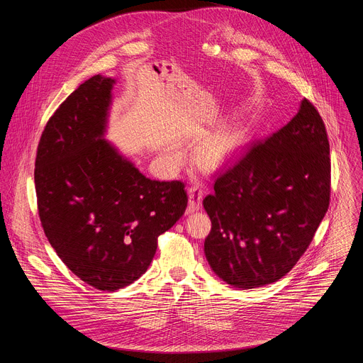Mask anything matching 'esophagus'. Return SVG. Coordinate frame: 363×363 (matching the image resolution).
<instances>
[{"label":"esophagus","mask_w":363,"mask_h":363,"mask_svg":"<svg viewBox=\"0 0 363 363\" xmlns=\"http://www.w3.org/2000/svg\"><path fill=\"white\" fill-rule=\"evenodd\" d=\"M189 203H188V213H195L201 208L202 203V189L199 186H191L188 189Z\"/></svg>","instance_id":"esophagus-1"}]
</instances>
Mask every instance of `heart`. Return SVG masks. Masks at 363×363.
<instances>
[{
    "mask_svg": "<svg viewBox=\"0 0 363 363\" xmlns=\"http://www.w3.org/2000/svg\"><path fill=\"white\" fill-rule=\"evenodd\" d=\"M248 142V130L241 126H233L223 133L206 140L198 153V161L205 169H220L228 162H231L240 152L245 147ZM182 152L178 147H172L168 153V158L172 164H179L182 161Z\"/></svg>",
    "mask_w": 363,
    "mask_h": 363,
    "instance_id": "obj_1",
    "label": "heart"
}]
</instances>
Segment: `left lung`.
<instances>
[{"mask_svg":"<svg viewBox=\"0 0 363 363\" xmlns=\"http://www.w3.org/2000/svg\"><path fill=\"white\" fill-rule=\"evenodd\" d=\"M325 122L308 99L264 140H252L202 201L211 218L203 242L216 274L238 289L280 280L312 242L330 202Z\"/></svg>","mask_w":363,"mask_h":363,"instance_id":"8db88e82","label":"left lung"}]
</instances>
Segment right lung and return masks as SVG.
<instances>
[{
	"instance_id": "obj_1",
	"label": "right lung",
	"mask_w": 363,
	"mask_h": 363,
	"mask_svg": "<svg viewBox=\"0 0 363 363\" xmlns=\"http://www.w3.org/2000/svg\"><path fill=\"white\" fill-rule=\"evenodd\" d=\"M113 80L82 83L41 133L34 184L41 227L84 283L115 291L149 267L158 237L185 213L182 181H152L101 139Z\"/></svg>"
}]
</instances>
